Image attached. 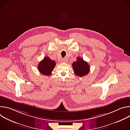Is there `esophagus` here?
<instances>
[{
  "label": "esophagus",
  "mask_w": 130,
  "mask_h": 130,
  "mask_svg": "<svg viewBox=\"0 0 130 130\" xmlns=\"http://www.w3.org/2000/svg\"><path fill=\"white\" fill-rule=\"evenodd\" d=\"M67 61H68V59H67V58H65L62 59V62L66 63V62H67Z\"/></svg>",
  "instance_id": "esophagus-1"
}]
</instances>
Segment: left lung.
<instances>
[{"mask_svg": "<svg viewBox=\"0 0 130 130\" xmlns=\"http://www.w3.org/2000/svg\"><path fill=\"white\" fill-rule=\"evenodd\" d=\"M72 66L75 75L79 77H83L87 75L90 70L88 63L84 61L81 57L77 58V61L72 63Z\"/></svg>", "mask_w": 130, "mask_h": 130, "instance_id": "left-lung-1", "label": "left lung"}]
</instances>
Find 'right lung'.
Wrapping results in <instances>:
<instances>
[{
  "label": "right lung",
  "instance_id": "right-lung-1",
  "mask_svg": "<svg viewBox=\"0 0 130 130\" xmlns=\"http://www.w3.org/2000/svg\"><path fill=\"white\" fill-rule=\"evenodd\" d=\"M55 62L51 60L50 58L45 57L38 65V69L39 71L44 75L49 76L51 74L53 68L55 66Z\"/></svg>",
  "mask_w": 130,
  "mask_h": 130
}]
</instances>
